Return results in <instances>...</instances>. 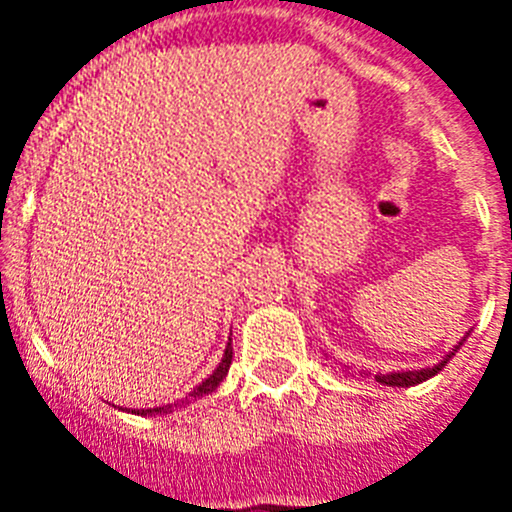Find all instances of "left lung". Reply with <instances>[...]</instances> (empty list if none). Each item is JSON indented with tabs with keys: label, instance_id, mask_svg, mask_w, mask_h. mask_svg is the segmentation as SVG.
<instances>
[{
	"label": "left lung",
	"instance_id": "1",
	"mask_svg": "<svg viewBox=\"0 0 512 512\" xmlns=\"http://www.w3.org/2000/svg\"><path fill=\"white\" fill-rule=\"evenodd\" d=\"M454 354H456V348L451 351V354H446V359L438 361L436 366H428V369H418V372H392V374H382V377L377 374V382L387 384V387H413V384L425 382L428 377H433V374L441 372L443 366L449 364V359Z\"/></svg>",
	"mask_w": 512,
	"mask_h": 512
}]
</instances>
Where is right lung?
<instances>
[{
	"mask_svg": "<svg viewBox=\"0 0 512 512\" xmlns=\"http://www.w3.org/2000/svg\"><path fill=\"white\" fill-rule=\"evenodd\" d=\"M230 361H233V348H230V343H228V348H225V356H223V361H220V366H217L215 372H212L210 377H207L205 382H202L200 387H197V390L192 392L194 400H197V397H202V395H210V392L215 390L217 384L223 382V377H225V374H228V369H230ZM169 410H171V405H166V408L140 410V415H158V413H169Z\"/></svg>",
	"mask_w": 512,
	"mask_h": 512,
	"instance_id": "right-lung-1",
	"label": "right lung"
}]
</instances>
